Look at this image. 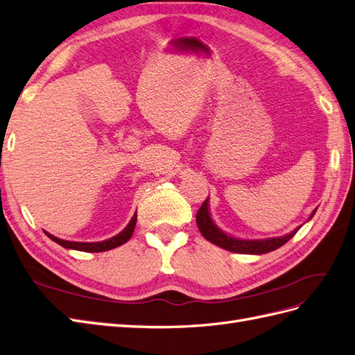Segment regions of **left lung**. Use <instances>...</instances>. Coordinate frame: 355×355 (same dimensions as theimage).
<instances>
[{"label": "left lung", "instance_id": "1", "mask_svg": "<svg viewBox=\"0 0 355 355\" xmlns=\"http://www.w3.org/2000/svg\"><path fill=\"white\" fill-rule=\"evenodd\" d=\"M316 211H313V214L310 215V218L313 217ZM196 221L198 230H200L202 235L205 236V239L209 241V243L218 245L227 252L232 253H241V254H263V253H270L272 250H277L279 247H282L283 244H286L288 241L295 235L298 232V229H295L293 232L288 233V235L280 236V238H268V239H236L232 238L226 233L221 232L217 226H215L211 215H209V209H207V198L202 203L200 209L197 211L196 214Z\"/></svg>", "mask_w": 355, "mask_h": 355}]
</instances>
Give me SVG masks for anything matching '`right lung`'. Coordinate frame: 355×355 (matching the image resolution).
I'll return each instance as SVG.
<instances>
[{
    "label": "right lung",
    "instance_id": "obj_1",
    "mask_svg": "<svg viewBox=\"0 0 355 355\" xmlns=\"http://www.w3.org/2000/svg\"><path fill=\"white\" fill-rule=\"evenodd\" d=\"M135 223H137V212L134 214V217L131 218V221H129L128 226L122 232H120L119 235L112 236L107 241H101V243H72V241H64V239H60V238L49 235V233H46V232L45 233L51 239L54 241V243L60 244L64 248L80 250V252H89V253H98V252H107V250H112V248H116L119 245L128 243V241L131 239L132 233H134Z\"/></svg>",
    "mask_w": 355,
    "mask_h": 355
}]
</instances>
